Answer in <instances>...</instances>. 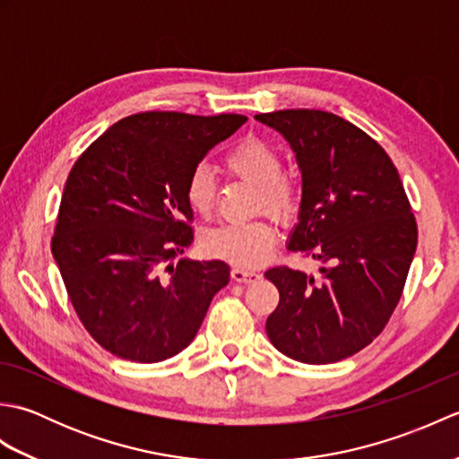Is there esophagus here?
I'll list each match as a JSON object with an SVG mask.
<instances>
[{
	"label": "esophagus",
	"instance_id": "obj_1",
	"mask_svg": "<svg viewBox=\"0 0 459 459\" xmlns=\"http://www.w3.org/2000/svg\"><path fill=\"white\" fill-rule=\"evenodd\" d=\"M230 276L235 281H242V284H248V281H255L260 278L256 270H247V268H232Z\"/></svg>",
	"mask_w": 459,
	"mask_h": 459
}]
</instances>
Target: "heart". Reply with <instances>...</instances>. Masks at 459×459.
<instances>
[{"label":"heart","mask_w":459,"mask_h":459,"mask_svg":"<svg viewBox=\"0 0 459 459\" xmlns=\"http://www.w3.org/2000/svg\"><path fill=\"white\" fill-rule=\"evenodd\" d=\"M224 168L235 178L255 185L258 189V209H266L278 219H290L298 211V189L284 178V161L274 145L260 138L242 140L227 153ZM214 195L217 191L211 169L204 163L195 165L185 183V199L189 207L201 217H211ZM276 237L274 222L260 219L212 229L204 235L203 247L211 256L235 266H256L270 258Z\"/></svg>","instance_id":"b5f03b06"}]
</instances>
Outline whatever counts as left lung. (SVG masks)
<instances>
[{
    "label": "left lung",
    "instance_id": "1",
    "mask_svg": "<svg viewBox=\"0 0 459 459\" xmlns=\"http://www.w3.org/2000/svg\"><path fill=\"white\" fill-rule=\"evenodd\" d=\"M255 118L284 135L301 173L288 248L325 264L317 276L266 272L280 291L266 333L299 363H337L385 329L403 296L418 242L411 203L391 158L355 124L307 108Z\"/></svg>",
    "mask_w": 459,
    "mask_h": 459
}]
</instances>
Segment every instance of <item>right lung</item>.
I'll return each instance as SVG.
<instances>
[{
	"label": "right lung",
	"mask_w": 459,
	"mask_h": 459,
	"mask_svg": "<svg viewBox=\"0 0 459 459\" xmlns=\"http://www.w3.org/2000/svg\"><path fill=\"white\" fill-rule=\"evenodd\" d=\"M245 122L240 114H134L73 165L51 250L76 316L112 355L160 363L181 353L229 284L222 260L173 258L193 242L191 169Z\"/></svg>",
	"instance_id": "1"
}]
</instances>
